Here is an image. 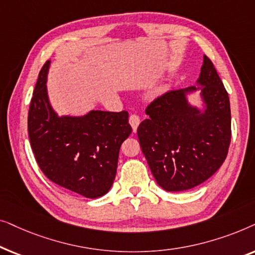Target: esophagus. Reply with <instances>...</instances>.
I'll return each instance as SVG.
<instances>
[{"instance_id": "obj_1", "label": "esophagus", "mask_w": 255, "mask_h": 255, "mask_svg": "<svg viewBox=\"0 0 255 255\" xmlns=\"http://www.w3.org/2000/svg\"><path fill=\"white\" fill-rule=\"evenodd\" d=\"M128 123H130V125L132 127V131L135 133L139 127V123H140V118H139V116H137V115H131L130 118H128Z\"/></svg>"}]
</instances>
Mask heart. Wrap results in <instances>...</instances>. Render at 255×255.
Listing matches in <instances>:
<instances>
[{"label":"heart","mask_w":255,"mask_h":255,"mask_svg":"<svg viewBox=\"0 0 255 255\" xmlns=\"http://www.w3.org/2000/svg\"><path fill=\"white\" fill-rule=\"evenodd\" d=\"M162 92H163V88H159L158 90H156V92H155V93H156V94H161Z\"/></svg>","instance_id":"1"}]
</instances>
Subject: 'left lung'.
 Listing matches in <instances>:
<instances>
[{
  "label": "left lung",
  "instance_id": "1",
  "mask_svg": "<svg viewBox=\"0 0 255 255\" xmlns=\"http://www.w3.org/2000/svg\"><path fill=\"white\" fill-rule=\"evenodd\" d=\"M199 93L200 106L189 96ZM137 134L156 183L183 191L217 172L231 140L230 100L210 59L204 55L196 86L173 90L146 109Z\"/></svg>",
  "mask_w": 255,
  "mask_h": 255
}]
</instances>
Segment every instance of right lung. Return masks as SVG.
<instances>
[{"label": "right lung", "mask_w": 255, "mask_h": 255, "mask_svg": "<svg viewBox=\"0 0 255 255\" xmlns=\"http://www.w3.org/2000/svg\"><path fill=\"white\" fill-rule=\"evenodd\" d=\"M50 66L46 61L39 73L27 117L34 158L58 186L99 198L113 186L121 145L132 132L128 114L90 110L81 116H60L48 97Z\"/></svg>", "instance_id": "obj_1"}]
</instances>
